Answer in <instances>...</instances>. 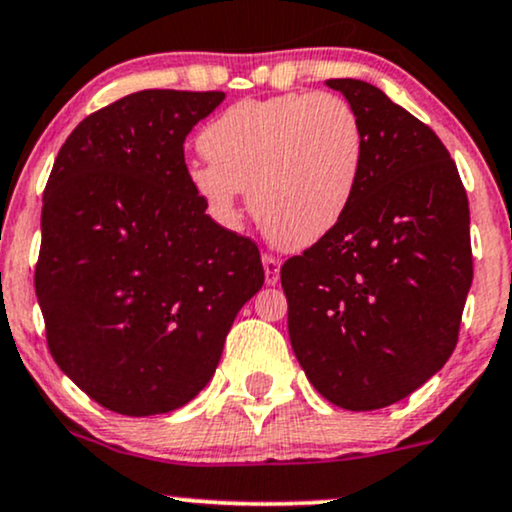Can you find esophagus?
I'll use <instances>...</instances> for the list:
<instances>
[{
  "label": "esophagus",
  "mask_w": 512,
  "mask_h": 512,
  "mask_svg": "<svg viewBox=\"0 0 512 512\" xmlns=\"http://www.w3.org/2000/svg\"><path fill=\"white\" fill-rule=\"evenodd\" d=\"M262 264H264V281H267L269 286H276L281 276V260L274 255H262Z\"/></svg>",
  "instance_id": "obj_1"
}]
</instances>
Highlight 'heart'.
<instances>
[{
	"instance_id": "b5f03b06",
	"label": "heart",
	"mask_w": 512,
	"mask_h": 512,
	"mask_svg": "<svg viewBox=\"0 0 512 512\" xmlns=\"http://www.w3.org/2000/svg\"><path fill=\"white\" fill-rule=\"evenodd\" d=\"M209 164L190 186L214 217L238 219L240 188L264 236L286 250L317 243L341 224L365 169V131L355 109L329 92L240 100L202 128Z\"/></svg>"
}]
</instances>
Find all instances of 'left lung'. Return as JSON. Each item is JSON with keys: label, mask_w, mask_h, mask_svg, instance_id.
<instances>
[{"label": "left lung", "mask_w": 512, "mask_h": 512, "mask_svg": "<svg viewBox=\"0 0 512 512\" xmlns=\"http://www.w3.org/2000/svg\"><path fill=\"white\" fill-rule=\"evenodd\" d=\"M326 85L360 116L365 169L341 224L283 262L288 336L326 400L379 410L420 389L458 343L472 286L470 207L427 123L365 80Z\"/></svg>", "instance_id": "obj_1"}]
</instances>
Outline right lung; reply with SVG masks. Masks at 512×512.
I'll return each instance as SVG.
<instances>
[{"instance_id": "right-lung-1", "label": "right lung", "mask_w": 512, "mask_h": 512, "mask_svg": "<svg viewBox=\"0 0 512 512\" xmlns=\"http://www.w3.org/2000/svg\"><path fill=\"white\" fill-rule=\"evenodd\" d=\"M224 92L140 90L85 116L42 195L35 295L61 372L102 408L171 412L207 386L262 288L257 243L205 214L183 143Z\"/></svg>"}]
</instances>
